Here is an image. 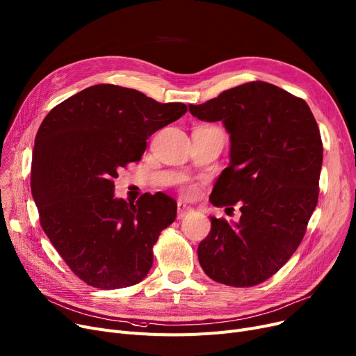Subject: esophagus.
<instances>
[{"mask_svg": "<svg viewBox=\"0 0 356 356\" xmlns=\"http://www.w3.org/2000/svg\"><path fill=\"white\" fill-rule=\"evenodd\" d=\"M191 211H192V208H191L188 204L177 202V218H179V220H181L183 216H186Z\"/></svg>", "mask_w": 356, "mask_h": 356, "instance_id": "1", "label": "esophagus"}]
</instances>
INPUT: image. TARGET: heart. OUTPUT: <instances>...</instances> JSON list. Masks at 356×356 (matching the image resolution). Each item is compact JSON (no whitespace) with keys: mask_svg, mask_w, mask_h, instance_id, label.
<instances>
[{"mask_svg":"<svg viewBox=\"0 0 356 356\" xmlns=\"http://www.w3.org/2000/svg\"><path fill=\"white\" fill-rule=\"evenodd\" d=\"M188 191H189V192H192V191H193V189H192V188H189V189H188Z\"/></svg>","mask_w":356,"mask_h":356,"instance_id":"heart-1","label":"heart"}]
</instances>
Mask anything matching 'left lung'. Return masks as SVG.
Masks as SVG:
<instances>
[{"instance_id": "8db88e82", "label": "left lung", "mask_w": 356, "mask_h": 356, "mask_svg": "<svg viewBox=\"0 0 356 356\" xmlns=\"http://www.w3.org/2000/svg\"><path fill=\"white\" fill-rule=\"evenodd\" d=\"M199 120H221L229 134V165L211 193L215 207L240 202L238 222L211 218L197 245L211 280L253 286L280 270L300 245L318 199L323 144L308 104L264 81L189 104Z\"/></svg>"}]
</instances>
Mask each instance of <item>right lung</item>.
Listing matches in <instances>:
<instances>
[{"instance_id":"right-lung-1","label":"right lung","mask_w":356,"mask_h":356,"mask_svg":"<svg viewBox=\"0 0 356 356\" xmlns=\"http://www.w3.org/2000/svg\"><path fill=\"white\" fill-rule=\"evenodd\" d=\"M186 111L183 103L97 84L43 119L33 148L32 195L46 236L86 284L119 289L149 272L152 245L176 220L177 204L161 192L127 202L115 196L113 179L141 160L148 136Z\"/></svg>"}]
</instances>
